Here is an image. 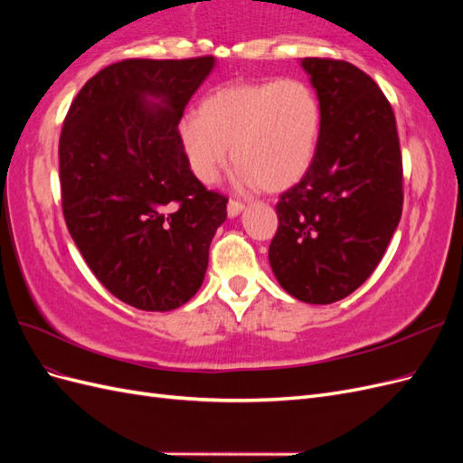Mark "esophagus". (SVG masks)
I'll list each match as a JSON object with an SVG mask.
<instances>
[{
  "instance_id": "1",
  "label": "esophagus",
  "mask_w": 463,
  "mask_h": 463,
  "mask_svg": "<svg viewBox=\"0 0 463 463\" xmlns=\"http://www.w3.org/2000/svg\"><path fill=\"white\" fill-rule=\"evenodd\" d=\"M243 208H245V204H243L241 201H235V199H232V201L228 203V216H230V218H235L237 214L241 213Z\"/></svg>"
}]
</instances>
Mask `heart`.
<instances>
[{
  "label": "heart",
  "mask_w": 463,
  "mask_h": 463,
  "mask_svg": "<svg viewBox=\"0 0 463 463\" xmlns=\"http://www.w3.org/2000/svg\"><path fill=\"white\" fill-rule=\"evenodd\" d=\"M322 128L315 89L301 79L262 80L214 90L199 114L177 123L189 170L201 184H214L230 158L241 187L284 191L309 170Z\"/></svg>",
  "instance_id": "heart-1"
}]
</instances>
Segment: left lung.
Masks as SVG:
<instances>
[{
  "label": "left lung",
  "mask_w": 463,
  "mask_h": 463,
  "mask_svg": "<svg viewBox=\"0 0 463 463\" xmlns=\"http://www.w3.org/2000/svg\"><path fill=\"white\" fill-rule=\"evenodd\" d=\"M301 65L322 108L315 160L279 194L272 272L289 296L328 305L355 291L384 257L402 218L396 118L376 82L342 60Z\"/></svg>",
  "instance_id": "obj_1"
}]
</instances>
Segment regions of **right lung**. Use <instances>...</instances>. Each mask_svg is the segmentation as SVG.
Returning <instances> with one entry per match:
<instances>
[{
    "mask_svg": "<svg viewBox=\"0 0 463 463\" xmlns=\"http://www.w3.org/2000/svg\"><path fill=\"white\" fill-rule=\"evenodd\" d=\"M213 67V55L111 63L87 80L63 121L67 230L102 286L141 311L177 309L199 291L228 216V199L193 175L177 138Z\"/></svg>",
    "mask_w": 463,
    "mask_h": 463,
    "instance_id": "right-lung-1",
    "label": "right lung"
}]
</instances>
